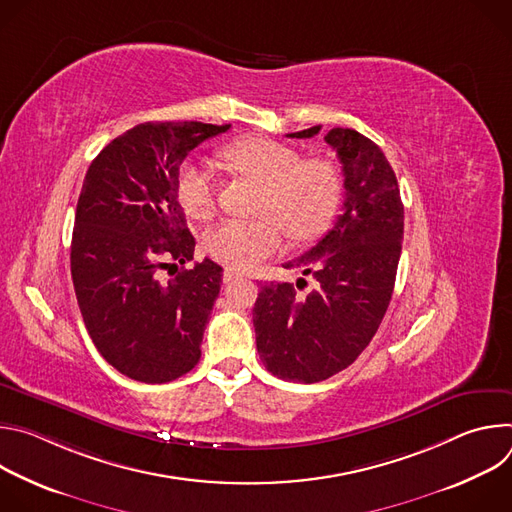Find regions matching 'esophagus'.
Returning <instances> with one entry per match:
<instances>
[{
  "label": "esophagus",
  "mask_w": 512,
  "mask_h": 512,
  "mask_svg": "<svg viewBox=\"0 0 512 512\" xmlns=\"http://www.w3.org/2000/svg\"><path fill=\"white\" fill-rule=\"evenodd\" d=\"M241 277H245V273L243 271H239V269H233V267H227L225 271H223V281L225 283H231V281H237V279H241Z\"/></svg>",
  "instance_id": "1"
}]
</instances>
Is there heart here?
Masks as SVG:
<instances>
[{
    "label": "heart",
    "mask_w": 512,
    "mask_h": 512,
    "mask_svg": "<svg viewBox=\"0 0 512 512\" xmlns=\"http://www.w3.org/2000/svg\"><path fill=\"white\" fill-rule=\"evenodd\" d=\"M225 158L235 170L263 184L259 210L265 214L253 221L225 218L212 227L204 237L212 259L247 269L279 251L285 229L302 241L330 223L340 200V178L330 162L302 160L296 148L267 137L239 139L225 150ZM176 196L196 221L214 212V184L208 170L194 160L178 168Z\"/></svg>",
    "instance_id": "b5f03b06"
}]
</instances>
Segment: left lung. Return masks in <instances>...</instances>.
<instances>
[{"instance_id":"8db88e82","label":"left lung","mask_w":512,"mask_h":512,"mask_svg":"<svg viewBox=\"0 0 512 512\" xmlns=\"http://www.w3.org/2000/svg\"><path fill=\"white\" fill-rule=\"evenodd\" d=\"M320 125L287 137H314ZM324 141L344 174V204L334 227L285 269L308 281L261 287L253 326L265 369L298 383H318L352 364L369 346L389 308L403 241V202L379 145L354 129L334 127Z\"/></svg>"}]
</instances>
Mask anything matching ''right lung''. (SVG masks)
<instances>
[{"instance_id": "obj_1", "label": "right lung", "mask_w": 512, "mask_h": 512, "mask_svg": "<svg viewBox=\"0 0 512 512\" xmlns=\"http://www.w3.org/2000/svg\"><path fill=\"white\" fill-rule=\"evenodd\" d=\"M231 125L141 123L115 137L87 170L70 271L87 332L121 375L170 383L196 367L223 267L194 259L176 196L178 168ZM168 270L170 278H164Z\"/></svg>"}]
</instances>
